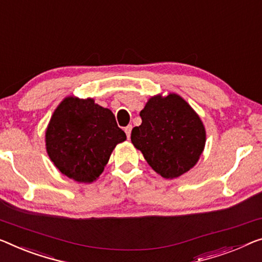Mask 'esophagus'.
I'll return each instance as SVG.
<instances>
[{
  "instance_id": "1",
  "label": "esophagus",
  "mask_w": 262,
  "mask_h": 262,
  "mask_svg": "<svg viewBox=\"0 0 262 262\" xmlns=\"http://www.w3.org/2000/svg\"><path fill=\"white\" fill-rule=\"evenodd\" d=\"M132 124H128V126L124 128V132H126V134H127V138L129 139L130 138V133H132Z\"/></svg>"
}]
</instances>
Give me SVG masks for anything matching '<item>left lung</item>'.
<instances>
[{
  "label": "left lung",
  "instance_id": "1",
  "mask_svg": "<svg viewBox=\"0 0 262 262\" xmlns=\"http://www.w3.org/2000/svg\"><path fill=\"white\" fill-rule=\"evenodd\" d=\"M140 116L142 123L133 128L132 142L156 173L174 179L198 162L206 142L205 127L182 97H151Z\"/></svg>",
  "mask_w": 262,
  "mask_h": 262
}]
</instances>
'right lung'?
Instances as JSON below:
<instances>
[{"label":"right lung","instance_id":"1","mask_svg":"<svg viewBox=\"0 0 262 262\" xmlns=\"http://www.w3.org/2000/svg\"><path fill=\"white\" fill-rule=\"evenodd\" d=\"M127 139L112 111L93 99L67 97L50 119L47 151L62 174L79 182L100 177L113 149Z\"/></svg>","mask_w":262,"mask_h":262}]
</instances>
